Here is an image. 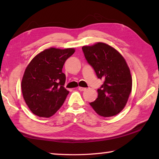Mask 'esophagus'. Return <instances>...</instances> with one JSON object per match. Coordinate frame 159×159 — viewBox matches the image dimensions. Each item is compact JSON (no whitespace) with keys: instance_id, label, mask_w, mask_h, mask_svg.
I'll return each mask as SVG.
<instances>
[{"instance_id":"obj_1","label":"esophagus","mask_w":159,"mask_h":159,"mask_svg":"<svg viewBox=\"0 0 159 159\" xmlns=\"http://www.w3.org/2000/svg\"><path fill=\"white\" fill-rule=\"evenodd\" d=\"M78 90H79L80 91H84V90H86V88H82V87H79V88H78Z\"/></svg>"}]
</instances>
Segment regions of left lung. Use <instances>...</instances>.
<instances>
[{
	"instance_id": "8db88e82",
	"label": "left lung",
	"mask_w": 159,
	"mask_h": 159,
	"mask_svg": "<svg viewBox=\"0 0 159 159\" xmlns=\"http://www.w3.org/2000/svg\"><path fill=\"white\" fill-rule=\"evenodd\" d=\"M87 61L103 84L98 89V98L90 103L95 111L104 117L118 114L125 108L132 90L130 71L123 56L103 43L82 47Z\"/></svg>"
}]
</instances>
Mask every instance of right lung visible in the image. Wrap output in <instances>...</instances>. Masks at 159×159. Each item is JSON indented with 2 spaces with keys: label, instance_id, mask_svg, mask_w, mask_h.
<instances>
[{
  "label": "right lung",
  "instance_id": "right-lung-1",
  "mask_svg": "<svg viewBox=\"0 0 159 159\" xmlns=\"http://www.w3.org/2000/svg\"><path fill=\"white\" fill-rule=\"evenodd\" d=\"M74 48H51L38 54L24 74L21 91L30 111L40 117H50L61 107L69 91L64 85L66 76L62 69Z\"/></svg>",
  "mask_w": 159,
  "mask_h": 159
}]
</instances>
